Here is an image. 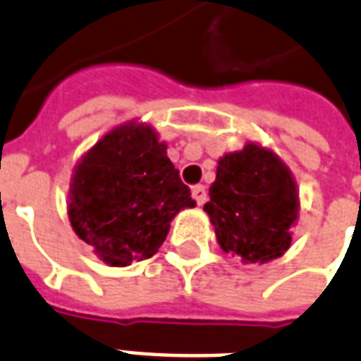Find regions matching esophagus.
I'll use <instances>...</instances> for the list:
<instances>
[{
	"label": "esophagus",
	"instance_id": "1",
	"mask_svg": "<svg viewBox=\"0 0 361 361\" xmlns=\"http://www.w3.org/2000/svg\"><path fill=\"white\" fill-rule=\"evenodd\" d=\"M192 197H194L197 205H203V203L207 201L205 186H203V184H197V186H194V190H192Z\"/></svg>",
	"mask_w": 361,
	"mask_h": 361
}]
</instances>
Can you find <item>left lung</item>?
<instances>
[{"mask_svg":"<svg viewBox=\"0 0 361 361\" xmlns=\"http://www.w3.org/2000/svg\"><path fill=\"white\" fill-rule=\"evenodd\" d=\"M203 211L220 248L245 264L281 258L292 245L300 194L288 166L256 142L219 160Z\"/></svg>","mask_w":361,"mask_h":361,"instance_id":"1","label":"left lung"}]
</instances>
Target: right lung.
I'll return each instance as SVG.
<instances>
[{"label": "right lung", "mask_w": 361, "mask_h": 361, "mask_svg": "<svg viewBox=\"0 0 361 361\" xmlns=\"http://www.w3.org/2000/svg\"><path fill=\"white\" fill-rule=\"evenodd\" d=\"M195 207L167 158V145L145 122L105 133L75 166L67 214L99 259L126 267L158 252L171 220Z\"/></svg>", "instance_id": "add662e5"}]
</instances>
